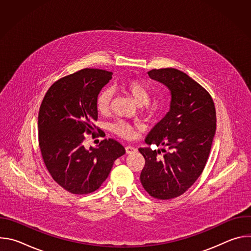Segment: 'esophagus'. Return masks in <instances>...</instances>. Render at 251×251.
I'll use <instances>...</instances> for the list:
<instances>
[{
	"label": "esophagus",
	"instance_id": "1",
	"mask_svg": "<svg viewBox=\"0 0 251 251\" xmlns=\"http://www.w3.org/2000/svg\"><path fill=\"white\" fill-rule=\"evenodd\" d=\"M125 149H126V152L128 154H131V153H134V152L137 151V149L135 147H133V146H126Z\"/></svg>",
	"mask_w": 251,
	"mask_h": 251
}]
</instances>
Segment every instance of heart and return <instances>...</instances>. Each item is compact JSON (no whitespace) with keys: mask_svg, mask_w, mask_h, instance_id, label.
<instances>
[{"mask_svg":"<svg viewBox=\"0 0 251 251\" xmlns=\"http://www.w3.org/2000/svg\"><path fill=\"white\" fill-rule=\"evenodd\" d=\"M121 88L125 90L127 93H129L138 104L143 105V107H144L146 110L149 111L152 109V106L149 102L151 98V89L146 83L138 79L129 78L121 82ZM112 99L113 91L111 88L102 89L97 94L95 99V106L97 111L100 114L108 113ZM111 128L118 136L122 138L132 139L135 136L134 127L124 120H117L111 125Z\"/></svg>","mask_w":251,"mask_h":251,"instance_id":"heart-1","label":"heart"}]
</instances>
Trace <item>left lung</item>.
<instances>
[{
	"instance_id": "obj_1",
	"label": "left lung",
	"mask_w": 251,
	"mask_h": 251,
	"mask_svg": "<svg viewBox=\"0 0 251 251\" xmlns=\"http://www.w3.org/2000/svg\"><path fill=\"white\" fill-rule=\"evenodd\" d=\"M152 79L171 90V108L146 137L148 145L168 146L160 150L139 148L145 158L140 181L158 200H171L186 193L201 175L217 129V113L210 94L188 75L176 68L148 71Z\"/></svg>"
}]
</instances>
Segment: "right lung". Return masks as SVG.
<instances>
[{
	"label": "right lung",
	"mask_w": 251,
	"mask_h": 251,
	"mask_svg": "<svg viewBox=\"0 0 251 251\" xmlns=\"http://www.w3.org/2000/svg\"><path fill=\"white\" fill-rule=\"evenodd\" d=\"M112 73L84 68L56 80L47 91L39 111V146L53 180L65 191L86 195L100 188L114 161L125 154L117 140L84 147L85 135L100 129L95 99Z\"/></svg>",
	"instance_id": "1"
}]
</instances>
